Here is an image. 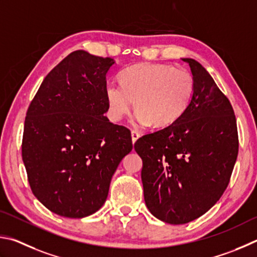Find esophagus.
<instances>
[{
  "instance_id": "esophagus-1",
  "label": "esophagus",
  "mask_w": 257,
  "mask_h": 257,
  "mask_svg": "<svg viewBox=\"0 0 257 257\" xmlns=\"http://www.w3.org/2000/svg\"><path fill=\"white\" fill-rule=\"evenodd\" d=\"M131 134H132V141H133V143L136 142L139 138H140V133H139L138 131H136V130H132Z\"/></svg>"
}]
</instances>
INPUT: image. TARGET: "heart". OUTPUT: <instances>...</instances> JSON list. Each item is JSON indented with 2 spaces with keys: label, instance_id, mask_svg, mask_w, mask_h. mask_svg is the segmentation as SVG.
Segmentation results:
<instances>
[{
  "label": "heart",
  "instance_id": "heart-1",
  "mask_svg": "<svg viewBox=\"0 0 257 257\" xmlns=\"http://www.w3.org/2000/svg\"><path fill=\"white\" fill-rule=\"evenodd\" d=\"M119 84H108L106 99L112 120H120L131 110L141 124L167 127L183 116L194 96L192 73L169 64L142 63L124 70Z\"/></svg>",
  "mask_w": 257,
  "mask_h": 257
}]
</instances>
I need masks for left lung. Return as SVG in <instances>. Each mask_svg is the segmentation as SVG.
<instances>
[{"mask_svg":"<svg viewBox=\"0 0 257 257\" xmlns=\"http://www.w3.org/2000/svg\"><path fill=\"white\" fill-rule=\"evenodd\" d=\"M188 63L195 91L174 124L134 143L143 161L145 201L156 218L184 224L200 218L226 191L238 155L235 112L208 71Z\"/></svg>","mask_w":257,"mask_h":257,"instance_id":"8db88e82","label":"left lung"}]
</instances>
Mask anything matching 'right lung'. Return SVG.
Returning <instances> with one entry per match:
<instances>
[{
  "label": "right lung",
  "instance_id": "obj_1",
  "mask_svg": "<svg viewBox=\"0 0 257 257\" xmlns=\"http://www.w3.org/2000/svg\"><path fill=\"white\" fill-rule=\"evenodd\" d=\"M114 63L72 52L46 75L27 110L21 150L29 185L62 217L100 209L117 166L133 148L130 130L103 116L106 74Z\"/></svg>",
  "mask_w": 257,
  "mask_h": 257
}]
</instances>
